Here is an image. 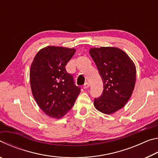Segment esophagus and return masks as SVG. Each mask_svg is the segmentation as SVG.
Returning <instances> with one entry per match:
<instances>
[{"label": "esophagus", "instance_id": "34e87169", "mask_svg": "<svg viewBox=\"0 0 158 158\" xmlns=\"http://www.w3.org/2000/svg\"><path fill=\"white\" fill-rule=\"evenodd\" d=\"M88 88H89V84L88 82H86V83H85L84 85V89H87Z\"/></svg>", "mask_w": 158, "mask_h": 158}]
</instances>
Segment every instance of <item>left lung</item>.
<instances>
[{
	"mask_svg": "<svg viewBox=\"0 0 158 158\" xmlns=\"http://www.w3.org/2000/svg\"><path fill=\"white\" fill-rule=\"evenodd\" d=\"M90 55L103 81V92L95 98L98 111L111 114L123 107L132 94L136 81V68L126 53L116 47L92 48Z\"/></svg>",
	"mask_w": 158,
	"mask_h": 158,
	"instance_id": "left-lung-1",
	"label": "left lung"
}]
</instances>
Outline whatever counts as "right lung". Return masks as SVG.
Listing matches in <instances>:
<instances>
[{
    "label": "right lung",
    "instance_id": "1",
    "mask_svg": "<svg viewBox=\"0 0 158 158\" xmlns=\"http://www.w3.org/2000/svg\"><path fill=\"white\" fill-rule=\"evenodd\" d=\"M76 50L49 46L40 50L30 69V82L36 102L47 116L60 118L70 110L81 92L65 66Z\"/></svg>",
    "mask_w": 158,
    "mask_h": 158
}]
</instances>
